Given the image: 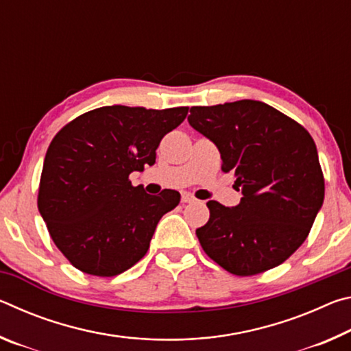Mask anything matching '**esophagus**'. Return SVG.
I'll list each match as a JSON object with an SVG mask.
<instances>
[{
	"label": "esophagus",
	"mask_w": 351,
	"mask_h": 351,
	"mask_svg": "<svg viewBox=\"0 0 351 351\" xmlns=\"http://www.w3.org/2000/svg\"><path fill=\"white\" fill-rule=\"evenodd\" d=\"M181 201H182L184 204H187V203H193V201H197V199H195L193 195H190V193H187V192H184V193L181 195Z\"/></svg>",
	"instance_id": "obj_1"
}]
</instances>
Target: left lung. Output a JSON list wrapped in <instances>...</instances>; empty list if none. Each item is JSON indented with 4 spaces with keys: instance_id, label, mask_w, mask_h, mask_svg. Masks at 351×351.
Returning <instances> with one entry per match:
<instances>
[{
    "instance_id": "8db88e82",
    "label": "left lung",
    "mask_w": 351,
    "mask_h": 351,
    "mask_svg": "<svg viewBox=\"0 0 351 351\" xmlns=\"http://www.w3.org/2000/svg\"><path fill=\"white\" fill-rule=\"evenodd\" d=\"M189 123L221 154L235 175L239 206L209 201V221L197 229L201 247L235 276L276 268L306 240L324 203L325 181L311 134L258 100L192 106Z\"/></svg>"
}]
</instances>
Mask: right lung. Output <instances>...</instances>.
Segmentation results:
<instances>
[{
	"mask_svg": "<svg viewBox=\"0 0 351 351\" xmlns=\"http://www.w3.org/2000/svg\"><path fill=\"white\" fill-rule=\"evenodd\" d=\"M187 112V106H102L54 136L37 204L52 241L74 268L112 277L147 254L159 219L180 204L181 195H148L128 176L154 164L159 142Z\"/></svg>",
	"mask_w": 351,
	"mask_h": 351,
	"instance_id": "1",
	"label": "right lung"
}]
</instances>
